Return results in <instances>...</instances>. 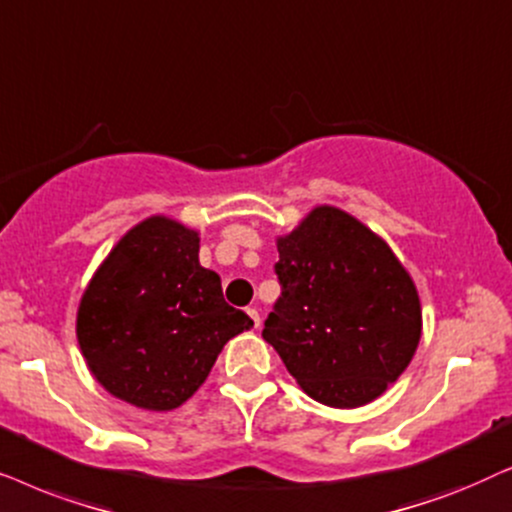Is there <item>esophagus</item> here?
Wrapping results in <instances>:
<instances>
[{
    "label": "esophagus",
    "mask_w": 512,
    "mask_h": 512,
    "mask_svg": "<svg viewBox=\"0 0 512 512\" xmlns=\"http://www.w3.org/2000/svg\"><path fill=\"white\" fill-rule=\"evenodd\" d=\"M248 316L252 318V323H255V327H260V311H257L255 306H250V309H248Z\"/></svg>",
    "instance_id": "1"
}]
</instances>
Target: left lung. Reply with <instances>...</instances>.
<instances>
[{
    "label": "left lung",
    "instance_id": "left-lung-1",
    "mask_svg": "<svg viewBox=\"0 0 512 512\" xmlns=\"http://www.w3.org/2000/svg\"><path fill=\"white\" fill-rule=\"evenodd\" d=\"M276 245L281 297L264 320V342L318 403H372L419 346L410 274L384 238L332 206L313 208Z\"/></svg>",
    "mask_w": 512,
    "mask_h": 512
}]
</instances>
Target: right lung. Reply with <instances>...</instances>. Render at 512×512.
Listing matches in <instances>:
<instances>
[{"mask_svg":"<svg viewBox=\"0 0 512 512\" xmlns=\"http://www.w3.org/2000/svg\"><path fill=\"white\" fill-rule=\"evenodd\" d=\"M199 262V231L154 215L135 224L95 271L79 302L88 370L114 398L152 412L185 403L222 346L250 330Z\"/></svg>","mask_w":512,"mask_h":512,"instance_id":"add662e5","label":"right lung"}]
</instances>
